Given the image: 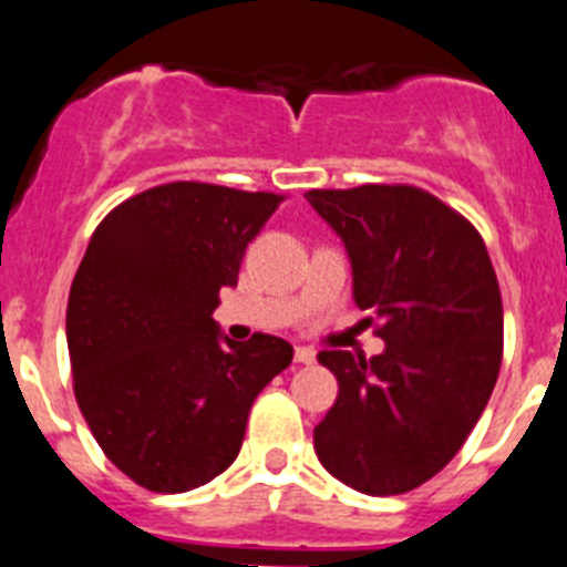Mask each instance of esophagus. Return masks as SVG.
<instances>
[{
    "label": "esophagus",
    "instance_id": "34e87169",
    "mask_svg": "<svg viewBox=\"0 0 567 567\" xmlns=\"http://www.w3.org/2000/svg\"><path fill=\"white\" fill-rule=\"evenodd\" d=\"M295 360L298 363H315V349H309V346H295Z\"/></svg>",
    "mask_w": 567,
    "mask_h": 567
}]
</instances>
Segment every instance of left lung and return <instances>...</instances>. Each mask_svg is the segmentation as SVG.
<instances>
[{"mask_svg": "<svg viewBox=\"0 0 567 567\" xmlns=\"http://www.w3.org/2000/svg\"><path fill=\"white\" fill-rule=\"evenodd\" d=\"M343 238L354 303L378 320L385 352L327 349L338 400L315 425L323 468L389 497L452 463L477 425L503 363V298L468 218L412 184L309 189Z\"/></svg>", "mask_w": 567, "mask_h": 567, "instance_id": "8db88e82", "label": "left lung"}]
</instances>
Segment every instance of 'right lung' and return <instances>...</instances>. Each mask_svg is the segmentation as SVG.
I'll list each match as a JSON object with an SVG mask.
<instances>
[{
  "label": "right lung",
  "mask_w": 567,
  "mask_h": 567,
  "mask_svg": "<svg viewBox=\"0 0 567 567\" xmlns=\"http://www.w3.org/2000/svg\"><path fill=\"white\" fill-rule=\"evenodd\" d=\"M287 195L169 182L104 215L68 298L73 392L110 463L155 494L198 488L240 452L260 389L292 363L275 334H218V292Z\"/></svg>",
  "instance_id": "right-lung-1"
}]
</instances>
